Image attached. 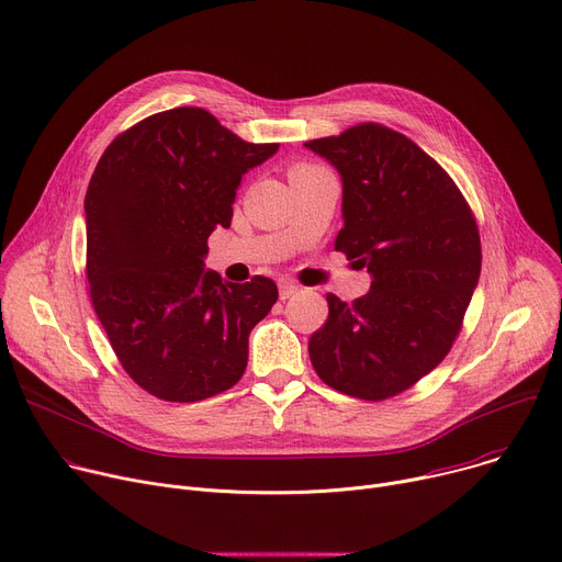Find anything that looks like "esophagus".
<instances>
[{
  "mask_svg": "<svg viewBox=\"0 0 562 562\" xmlns=\"http://www.w3.org/2000/svg\"><path fill=\"white\" fill-rule=\"evenodd\" d=\"M300 286L295 284V282H291V280H280L278 282V291H280V300H289L295 291H297Z\"/></svg>",
  "mask_w": 562,
  "mask_h": 562,
  "instance_id": "34e87169",
  "label": "esophagus"
}]
</instances>
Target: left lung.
<instances>
[{
	"instance_id": "obj_1",
	"label": "left lung",
	"mask_w": 562,
	"mask_h": 562,
	"mask_svg": "<svg viewBox=\"0 0 562 562\" xmlns=\"http://www.w3.org/2000/svg\"><path fill=\"white\" fill-rule=\"evenodd\" d=\"M342 181L334 248L368 269L370 291L342 302L310 338L334 390L381 401L432 372L450 351L480 280L475 217L446 170L403 134L363 123L304 143Z\"/></svg>"
}]
</instances>
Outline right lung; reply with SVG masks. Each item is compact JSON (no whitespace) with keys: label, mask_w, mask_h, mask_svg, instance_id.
Listing matches in <instances>:
<instances>
[{"label":"right lung","mask_w":562,"mask_h":562,"mask_svg":"<svg viewBox=\"0 0 562 562\" xmlns=\"http://www.w3.org/2000/svg\"><path fill=\"white\" fill-rule=\"evenodd\" d=\"M278 143H246L199 108L149 116L112 140L85 196L87 280L125 372L149 394L192 403L233 387L248 334L276 304L273 280L222 282L209 237L228 228L241 177Z\"/></svg>","instance_id":"1"}]
</instances>
